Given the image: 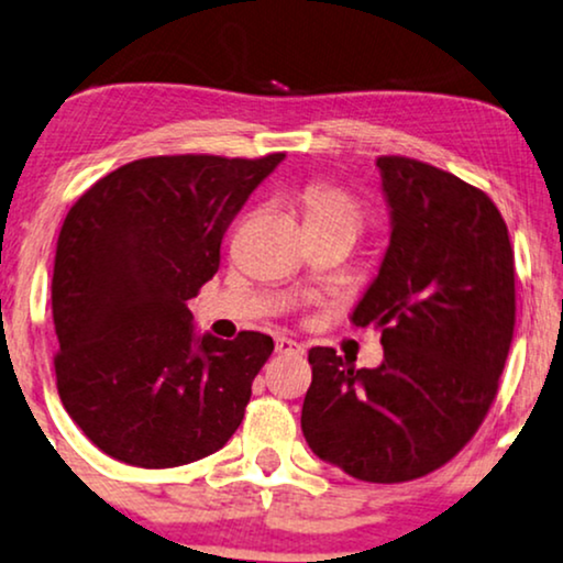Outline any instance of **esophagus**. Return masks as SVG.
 <instances>
[{"label":"esophagus","mask_w":563,"mask_h":563,"mask_svg":"<svg viewBox=\"0 0 563 563\" xmlns=\"http://www.w3.org/2000/svg\"><path fill=\"white\" fill-rule=\"evenodd\" d=\"M275 353L277 355H301L303 345L296 343V340L286 338V334H280V338H275Z\"/></svg>","instance_id":"34e87169"}]
</instances>
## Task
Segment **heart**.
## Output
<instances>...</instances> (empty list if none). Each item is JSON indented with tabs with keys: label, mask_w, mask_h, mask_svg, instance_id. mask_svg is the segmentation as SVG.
Masks as SVG:
<instances>
[{
	"label": "heart",
	"mask_w": 563,
	"mask_h": 563,
	"mask_svg": "<svg viewBox=\"0 0 563 563\" xmlns=\"http://www.w3.org/2000/svg\"><path fill=\"white\" fill-rule=\"evenodd\" d=\"M301 208L306 225H345L358 233L364 225V210L345 189L334 184H311L303 189Z\"/></svg>",
	"instance_id": "obj_1"
}]
</instances>
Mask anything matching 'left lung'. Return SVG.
Returning <instances> with one entry per match:
<instances>
[{"label":"left lung","mask_w":563,"mask_h":563,"mask_svg":"<svg viewBox=\"0 0 563 563\" xmlns=\"http://www.w3.org/2000/svg\"><path fill=\"white\" fill-rule=\"evenodd\" d=\"M393 236L353 311L382 332L384 361L355 368L311 347L301 429L319 460L368 483L446 465L499 393L515 334V249L486 191L429 163L382 155Z\"/></svg>","instance_id":"1"}]
</instances>
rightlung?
I'll use <instances>...</instances> for the list:
<instances>
[{"label": "right lung", "instance_id": "right-lung-1", "mask_svg": "<svg viewBox=\"0 0 563 563\" xmlns=\"http://www.w3.org/2000/svg\"><path fill=\"white\" fill-rule=\"evenodd\" d=\"M283 158H140L69 208L52 277L56 389L109 457L179 467L241 426L273 338L197 340L187 301L218 273L225 229Z\"/></svg>", "mask_w": 563, "mask_h": 563}]
</instances>
